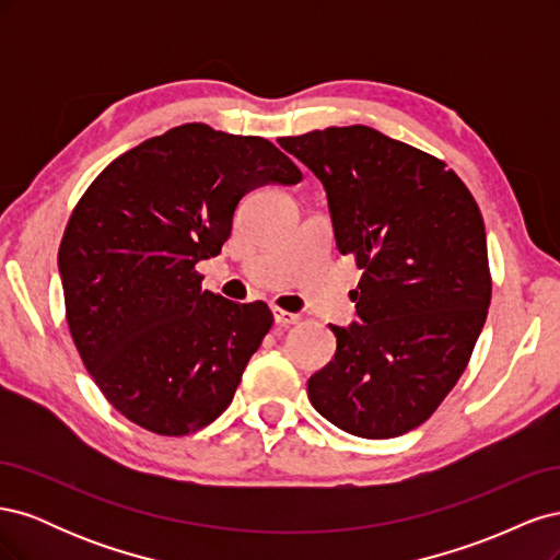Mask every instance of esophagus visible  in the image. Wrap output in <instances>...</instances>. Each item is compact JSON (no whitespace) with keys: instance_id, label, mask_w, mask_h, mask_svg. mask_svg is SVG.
<instances>
[{"instance_id":"esophagus-1","label":"esophagus","mask_w":560,"mask_h":560,"mask_svg":"<svg viewBox=\"0 0 560 560\" xmlns=\"http://www.w3.org/2000/svg\"><path fill=\"white\" fill-rule=\"evenodd\" d=\"M273 319L278 322V325H294V322H299V315L290 313V311H282V308H273Z\"/></svg>"}]
</instances>
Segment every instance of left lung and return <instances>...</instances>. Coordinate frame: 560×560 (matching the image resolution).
I'll use <instances>...</instances> for the list:
<instances>
[{"instance_id":"1","label":"left lung","mask_w":560,"mask_h":560,"mask_svg":"<svg viewBox=\"0 0 560 560\" xmlns=\"http://www.w3.org/2000/svg\"><path fill=\"white\" fill-rule=\"evenodd\" d=\"M322 182L336 247L362 280V322L331 327L334 360L308 399L336 428L389 439L422 425L471 358L490 306L477 200L444 161L369 126L280 138Z\"/></svg>"}]
</instances>
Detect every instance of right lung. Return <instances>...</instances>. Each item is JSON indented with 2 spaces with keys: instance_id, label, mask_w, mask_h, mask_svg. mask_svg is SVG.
<instances>
[{
  "instance_id": "1",
  "label": "right lung",
  "mask_w": 560,
  "mask_h": 560,
  "mask_svg": "<svg viewBox=\"0 0 560 560\" xmlns=\"http://www.w3.org/2000/svg\"><path fill=\"white\" fill-rule=\"evenodd\" d=\"M301 171L264 138L184 124L112 161L67 222L58 268L74 346L135 425L184 436L235 395L273 325L266 303L202 290L241 198Z\"/></svg>"
}]
</instances>
